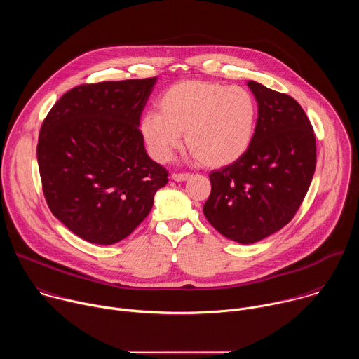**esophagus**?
Listing matches in <instances>:
<instances>
[{"label": "esophagus", "instance_id": "obj_1", "mask_svg": "<svg viewBox=\"0 0 359 359\" xmlns=\"http://www.w3.org/2000/svg\"><path fill=\"white\" fill-rule=\"evenodd\" d=\"M191 177L190 173H173L172 175V179L175 182H184V180H189Z\"/></svg>", "mask_w": 359, "mask_h": 359}]
</instances>
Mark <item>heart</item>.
I'll use <instances>...</instances> for the list:
<instances>
[{
    "label": "heart",
    "mask_w": 359,
    "mask_h": 359,
    "mask_svg": "<svg viewBox=\"0 0 359 359\" xmlns=\"http://www.w3.org/2000/svg\"><path fill=\"white\" fill-rule=\"evenodd\" d=\"M257 122V102L241 86L210 81H182L168 88L158 114H146L140 133L150 156L168 162L182 146V133L191 155L206 168L236 163L250 149Z\"/></svg>",
    "instance_id": "b5f03b06"
}]
</instances>
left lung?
Returning a JSON list of instances; mask_svg holds the SVG:
<instances>
[{
    "label": "left lung",
    "mask_w": 359,
    "mask_h": 359,
    "mask_svg": "<svg viewBox=\"0 0 359 359\" xmlns=\"http://www.w3.org/2000/svg\"><path fill=\"white\" fill-rule=\"evenodd\" d=\"M259 104L250 149L236 163L213 170L203 213L224 237L251 244L283 229L311 184L317 146L310 119L290 95L248 81Z\"/></svg>",
    "instance_id": "obj_1"
}]
</instances>
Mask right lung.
Here are the masks:
<instances>
[{"instance_id":"add662e5","label":"right lung","mask_w":359,"mask_h":359,"mask_svg":"<svg viewBox=\"0 0 359 359\" xmlns=\"http://www.w3.org/2000/svg\"><path fill=\"white\" fill-rule=\"evenodd\" d=\"M156 79L79 85L43 119L36 158L48 208L89 243L126 238L168 183V170L147 156L139 130Z\"/></svg>"}]
</instances>
